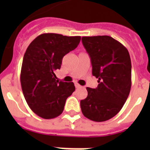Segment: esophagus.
Segmentation results:
<instances>
[{"mask_svg":"<svg viewBox=\"0 0 150 150\" xmlns=\"http://www.w3.org/2000/svg\"><path fill=\"white\" fill-rule=\"evenodd\" d=\"M75 87L77 88V89H79V88H82V86H80L79 83H75Z\"/></svg>","mask_w":150,"mask_h":150,"instance_id":"34e87169","label":"esophagus"}]
</instances>
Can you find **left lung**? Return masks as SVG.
<instances>
[{
    "instance_id": "obj_1",
    "label": "left lung",
    "mask_w": 150,
    "mask_h": 150,
    "mask_svg": "<svg viewBox=\"0 0 150 150\" xmlns=\"http://www.w3.org/2000/svg\"><path fill=\"white\" fill-rule=\"evenodd\" d=\"M91 58L96 89L87 87L88 96L81 100L83 115L96 122L114 117L123 107L132 86V63L127 48L111 36L82 37Z\"/></svg>"
}]
</instances>
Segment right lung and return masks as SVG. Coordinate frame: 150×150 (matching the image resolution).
<instances>
[{"label": "right lung", "instance_id": "add662e5", "mask_svg": "<svg viewBox=\"0 0 150 150\" xmlns=\"http://www.w3.org/2000/svg\"><path fill=\"white\" fill-rule=\"evenodd\" d=\"M81 36L43 33L29 44L22 61L20 81L30 109L44 119L62 114L66 100L75 91L73 82H59L54 71L60 69L65 54L75 50Z\"/></svg>", "mask_w": 150, "mask_h": 150}]
</instances>
